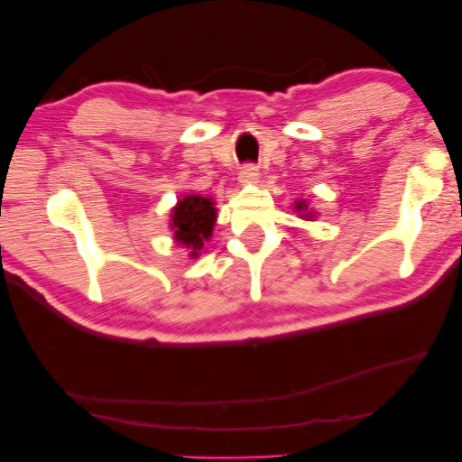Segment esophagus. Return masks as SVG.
I'll return each mask as SVG.
<instances>
[{
  "mask_svg": "<svg viewBox=\"0 0 462 462\" xmlns=\"http://www.w3.org/2000/svg\"><path fill=\"white\" fill-rule=\"evenodd\" d=\"M258 177H260L258 167H254V165L241 167V171H239V181L241 183H254L255 180H258Z\"/></svg>",
  "mask_w": 462,
  "mask_h": 462,
  "instance_id": "34e87169",
  "label": "esophagus"
}]
</instances>
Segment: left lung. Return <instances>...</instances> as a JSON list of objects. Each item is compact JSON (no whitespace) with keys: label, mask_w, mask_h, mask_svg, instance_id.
<instances>
[{"label":"left lung","mask_w":462,"mask_h":462,"mask_svg":"<svg viewBox=\"0 0 462 462\" xmlns=\"http://www.w3.org/2000/svg\"><path fill=\"white\" fill-rule=\"evenodd\" d=\"M295 210L300 212L301 218H311V217H314V212H305V210H308V202H303V200H300V202L295 204Z\"/></svg>","instance_id":"8db88e82"}]
</instances>
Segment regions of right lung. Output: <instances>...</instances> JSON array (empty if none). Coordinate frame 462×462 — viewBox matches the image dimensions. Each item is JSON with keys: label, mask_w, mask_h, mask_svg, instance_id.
<instances>
[{"label": "right lung", "mask_w": 462, "mask_h": 462, "mask_svg": "<svg viewBox=\"0 0 462 462\" xmlns=\"http://www.w3.org/2000/svg\"><path fill=\"white\" fill-rule=\"evenodd\" d=\"M217 221V208L212 198L189 194L177 202L171 210L173 237L180 245L189 247V255H198L204 244L212 236V226Z\"/></svg>", "instance_id": "add662e5"}]
</instances>
